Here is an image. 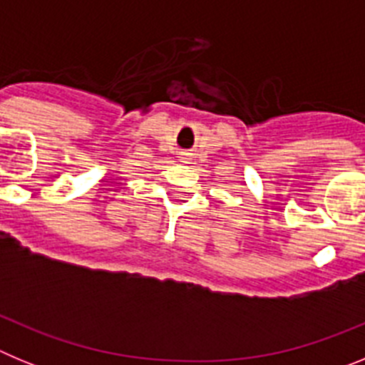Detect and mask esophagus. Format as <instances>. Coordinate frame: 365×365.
<instances>
[{"mask_svg": "<svg viewBox=\"0 0 365 365\" xmlns=\"http://www.w3.org/2000/svg\"><path fill=\"white\" fill-rule=\"evenodd\" d=\"M182 159H185V157H182ZM182 163H185V160H182Z\"/></svg>", "mask_w": 365, "mask_h": 365, "instance_id": "1", "label": "esophagus"}]
</instances>
